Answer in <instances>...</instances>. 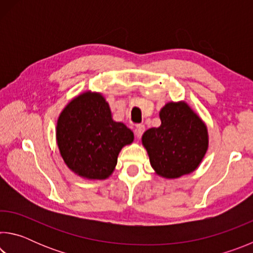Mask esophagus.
<instances>
[{
  "instance_id": "obj_1",
  "label": "esophagus",
  "mask_w": 253,
  "mask_h": 253,
  "mask_svg": "<svg viewBox=\"0 0 253 253\" xmlns=\"http://www.w3.org/2000/svg\"><path fill=\"white\" fill-rule=\"evenodd\" d=\"M145 131V126L144 125H138L136 128H135V135L137 138H140L142 137V135L144 134Z\"/></svg>"
}]
</instances>
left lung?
<instances>
[{
  "instance_id": "left-lung-1",
  "label": "left lung",
  "mask_w": 253,
  "mask_h": 253,
  "mask_svg": "<svg viewBox=\"0 0 253 253\" xmlns=\"http://www.w3.org/2000/svg\"><path fill=\"white\" fill-rule=\"evenodd\" d=\"M161 126L142 137L152 168L160 176L176 178L193 172L207 153L208 129L185 102H169L161 113Z\"/></svg>"
}]
</instances>
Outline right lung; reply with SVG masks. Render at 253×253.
Segmentation results:
<instances>
[{
    "instance_id": "1",
    "label": "right lung",
    "mask_w": 253,
    "mask_h": 253,
    "mask_svg": "<svg viewBox=\"0 0 253 253\" xmlns=\"http://www.w3.org/2000/svg\"><path fill=\"white\" fill-rule=\"evenodd\" d=\"M134 134L114 122L109 105L97 92H84L62 110L57 124V143L72 172L90 179L110 176L121 149L132 143Z\"/></svg>"
}]
</instances>
